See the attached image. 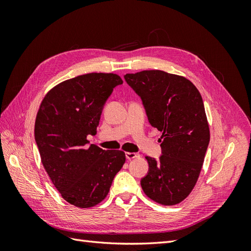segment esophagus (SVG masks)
Wrapping results in <instances>:
<instances>
[{
  "label": "esophagus",
  "mask_w": 251,
  "mask_h": 251,
  "mask_svg": "<svg viewBox=\"0 0 251 251\" xmlns=\"http://www.w3.org/2000/svg\"><path fill=\"white\" fill-rule=\"evenodd\" d=\"M126 157L127 160H132V159L139 158L140 155L137 154V153H130V151H126Z\"/></svg>",
  "instance_id": "esophagus-1"
}]
</instances>
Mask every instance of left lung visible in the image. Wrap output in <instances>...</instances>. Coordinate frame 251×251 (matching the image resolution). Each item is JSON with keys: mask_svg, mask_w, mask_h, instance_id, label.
<instances>
[{"mask_svg": "<svg viewBox=\"0 0 251 251\" xmlns=\"http://www.w3.org/2000/svg\"><path fill=\"white\" fill-rule=\"evenodd\" d=\"M142 100L150 124L162 132L159 160L146 157L149 173L141 187L150 199L175 205L192 193L209 143V126L201 94L180 75L161 70L126 74Z\"/></svg>", "mask_w": 251, "mask_h": 251, "instance_id": "8db88e82", "label": "left lung"}]
</instances>
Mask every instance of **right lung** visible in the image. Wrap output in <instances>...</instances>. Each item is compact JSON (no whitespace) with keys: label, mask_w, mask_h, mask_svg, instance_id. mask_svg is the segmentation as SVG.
<instances>
[{"label":"right lung","mask_w":251,"mask_h":251,"mask_svg":"<svg viewBox=\"0 0 251 251\" xmlns=\"http://www.w3.org/2000/svg\"><path fill=\"white\" fill-rule=\"evenodd\" d=\"M123 82L114 73L67 79L45 95L36 114L34 136L44 169L63 199L76 207L100 203L126 162L123 151L87 146V136L96 134L105 100Z\"/></svg>","instance_id":"right-lung-1"}]
</instances>
